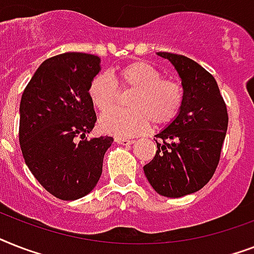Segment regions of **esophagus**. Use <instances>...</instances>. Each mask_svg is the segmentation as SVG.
Instances as JSON below:
<instances>
[{"instance_id":"esophagus-1","label":"esophagus","mask_w":254,"mask_h":254,"mask_svg":"<svg viewBox=\"0 0 254 254\" xmlns=\"http://www.w3.org/2000/svg\"><path fill=\"white\" fill-rule=\"evenodd\" d=\"M115 141L120 145H131V143H134V139H127V138H121V137H116Z\"/></svg>"}]
</instances>
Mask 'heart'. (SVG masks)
Returning <instances> with one entry per match:
<instances>
[{"label": "heart", "mask_w": 254, "mask_h": 254, "mask_svg": "<svg viewBox=\"0 0 254 254\" xmlns=\"http://www.w3.org/2000/svg\"><path fill=\"white\" fill-rule=\"evenodd\" d=\"M135 92L128 99L129 110L110 111L117 102V85ZM91 103L100 112L101 130L119 137H130L175 121L185 103V87L174 79H165L158 68L147 62L127 63L111 73L92 79L88 87Z\"/></svg>", "instance_id": "obj_1"}]
</instances>
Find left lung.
Returning <instances> with one entry per match:
<instances>
[{"mask_svg": "<svg viewBox=\"0 0 254 254\" xmlns=\"http://www.w3.org/2000/svg\"><path fill=\"white\" fill-rule=\"evenodd\" d=\"M158 55L174 64L186 97L175 121L155 135L157 151L143 171L159 195L181 197L203 189L213 177L228 129V112L215 77L200 64L178 54Z\"/></svg>", "mask_w": 254, "mask_h": 254, "instance_id": "8db88e82", "label": "left lung"}]
</instances>
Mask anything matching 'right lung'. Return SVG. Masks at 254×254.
Returning <instances> with one entry per match:
<instances>
[{"instance_id":"add662e5","label":"right lung","mask_w":254,"mask_h":254,"mask_svg":"<svg viewBox=\"0 0 254 254\" xmlns=\"http://www.w3.org/2000/svg\"><path fill=\"white\" fill-rule=\"evenodd\" d=\"M100 59L65 53L39 65L19 105V145L26 165L43 189L62 200H76L95 189L112 137L88 138L96 113L88 87Z\"/></svg>"}]
</instances>
